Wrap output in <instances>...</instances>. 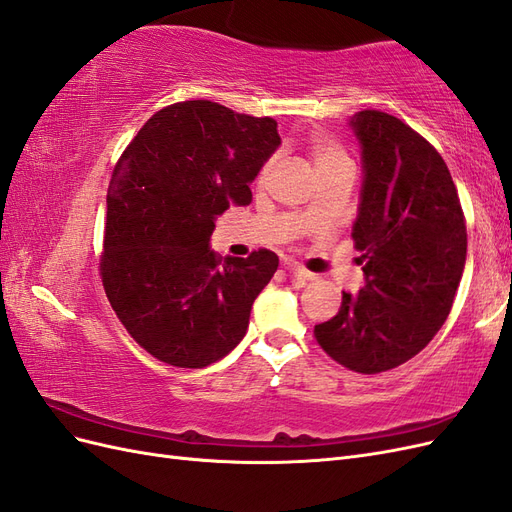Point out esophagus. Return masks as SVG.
<instances>
[{"label": "esophagus", "mask_w": 512, "mask_h": 512, "mask_svg": "<svg viewBox=\"0 0 512 512\" xmlns=\"http://www.w3.org/2000/svg\"><path fill=\"white\" fill-rule=\"evenodd\" d=\"M284 269L290 271L294 277H299V280H314V273H309L303 265H299V262L292 258L284 260Z\"/></svg>", "instance_id": "obj_1"}]
</instances>
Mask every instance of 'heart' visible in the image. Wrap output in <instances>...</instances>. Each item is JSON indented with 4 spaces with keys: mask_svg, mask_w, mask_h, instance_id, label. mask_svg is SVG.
<instances>
[{
    "mask_svg": "<svg viewBox=\"0 0 512 512\" xmlns=\"http://www.w3.org/2000/svg\"><path fill=\"white\" fill-rule=\"evenodd\" d=\"M307 151H309V158H312V162H314V166L318 170V175L329 173V170L339 168V166L352 164L346 149L339 145L337 141H333V138L327 136L324 132L309 134V138H307ZM271 168H273V158H269L265 164L260 166V170H258V181L260 183L269 177Z\"/></svg>",
    "mask_w": 512,
    "mask_h": 512,
    "instance_id": "1",
    "label": "heart"
}]
</instances>
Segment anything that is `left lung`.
<instances>
[{"mask_svg": "<svg viewBox=\"0 0 512 512\" xmlns=\"http://www.w3.org/2000/svg\"><path fill=\"white\" fill-rule=\"evenodd\" d=\"M350 126L365 168L352 228L365 286L344 292L314 337L339 365L380 374L421 352L451 314L466 267V215L446 162L408 123L367 108Z\"/></svg>", "mask_w": 512, "mask_h": 512, "instance_id": "obj_1", "label": "left lung"}]
</instances>
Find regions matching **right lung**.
Here are the masks:
<instances>
[{"label": "right lung", "instance_id": "add662e5", "mask_svg": "<svg viewBox=\"0 0 512 512\" xmlns=\"http://www.w3.org/2000/svg\"><path fill=\"white\" fill-rule=\"evenodd\" d=\"M277 145L275 119L188 100L153 115L117 160L100 277L123 327L158 361L200 369L243 339L280 258L262 247L222 262L209 239L218 215L252 203L250 183Z\"/></svg>", "mask_w": 512, "mask_h": 512}]
</instances>
